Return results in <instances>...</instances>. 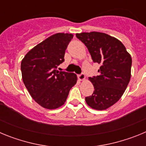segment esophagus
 I'll list each match as a JSON object with an SVG mask.
<instances>
[{
  "label": "esophagus",
  "mask_w": 146,
  "mask_h": 146,
  "mask_svg": "<svg viewBox=\"0 0 146 146\" xmlns=\"http://www.w3.org/2000/svg\"><path fill=\"white\" fill-rule=\"evenodd\" d=\"M78 78H79L80 80H83L86 79V75L83 73H81V74H78Z\"/></svg>",
  "instance_id": "esophagus-1"
}]
</instances>
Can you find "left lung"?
Returning <instances> with one entry per match:
<instances>
[{
    "mask_svg": "<svg viewBox=\"0 0 146 146\" xmlns=\"http://www.w3.org/2000/svg\"><path fill=\"white\" fill-rule=\"evenodd\" d=\"M87 47L94 63L100 64L99 74L89 77L94 85L91 96L86 97L88 105L102 110L121 99L131 78V58L117 38L99 32L77 33Z\"/></svg>",
    "mask_w": 146,
    "mask_h": 146,
    "instance_id": "8db88e82",
    "label": "left lung"
}]
</instances>
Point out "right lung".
I'll list each match as a JSON object with an SVG mask.
<instances>
[{
    "label": "right lung",
    "mask_w": 146,
    "mask_h": 146,
    "mask_svg": "<svg viewBox=\"0 0 146 146\" xmlns=\"http://www.w3.org/2000/svg\"><path fill=\"white\" fill-rule=\"evenodd\" d=\"M71 33H59L37 44L21 62L23 80L31 97L47 109H56L65 103L69 91L77 82L74 73L58 71L64 61Z\"/></svg>",
    "instance_id": "1"
}]
</instances>
